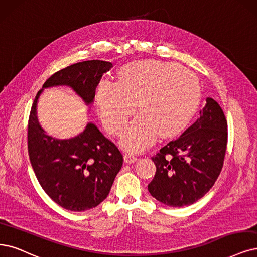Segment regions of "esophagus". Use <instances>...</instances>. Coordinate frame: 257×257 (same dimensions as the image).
<instances>
[{
    "instance_id": "esophagus-1",
    "label": "esophagus",
    "mask_w": 257,
    "mask_h": 257,
    "mask_svg": "<svg viewBox=\"0 0 257 257\" xmlns=\"http://www.w3.org/2000/svg\"><path fill=\"white\" fill-rule=\"evenodd\" d=\"M137 160H138V157H137L136 155L132 154V153H127V154L125 155V161H126L127 163H129V164L135 163Z\"/></svg>"
}]
</instances>
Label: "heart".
<instances>
[{
	"instance_id": "heart-1",
	"label": "heart",
	"mask_w": 257,
	"mask_h": 257,
	"mask_svg": "<svg viewBox=\"0 0 257 257\" xmlns=\"http://www.w3.org/2000/svg\"><path fill=\"white\" fill-rule=\"evenodd\" d=\"M200 97L196 76L179 64L158 60L135 61L122 66L117 84L103 81L97 91V103L109 130L120 135L121 145L142 151L158 137H170L181 130L194 114Z\"/></svg>"
}]
</instances>
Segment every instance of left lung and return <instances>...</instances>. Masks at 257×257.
Listing matches in <instances>:
<instances>
[{
    "label": "left lung",
    "mask_w": 257,
    "mask_h": 257,
    "mask_svg": "<svg viewBox=\"0 0 257 257\" xmlns=\"http://www.w3.org/2000/svg\"><path fill=\"white\" fill-rule=\"evenodd\" d=\"M226 143L224 113L219 103L207 97L193 125L151 158L157 172L148 184L150 195L173 207L198 201L213 187L221 172Z\"/></svg>",
    "instance_id": "obj_1"
}]
</instances>
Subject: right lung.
I'll return each mask as SVG.
<instances>
[{
  "label": "right lung",
  "instance_id": "add662e5",
  "mask_svg": "<svg viewBox=\"0 0 257 257\" xmlns=\"http://www.w3.org/2000/svg\"><path fill=\"white\" fill-rule=\"evenodd\" d=\"M111 68V62L102 60L66 66L44 82L31 110L27 146L32 167L47 196L68 211L91 210L108 197L121 168L122 155L92 121L74 138L47 135L38 120V100L44 89L69 87L90 108L103 73Z\"/></svg>",
  "mask_w": 257,
  "mask_h": 257
}]
</instances>
